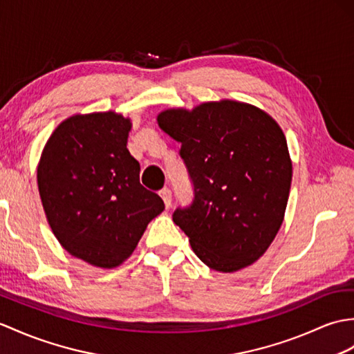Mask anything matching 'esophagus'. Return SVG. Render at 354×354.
<instances>
[{"mask_svg": "<svg viewBox=\"0 0 354 354\" xmlns=\"http://www.w3.org/2000/svg\"><path fill=\"white\" fill-rule=\"evenodd\" d=\"M160 196H161V199L164 201L166 208H169L170 203H171V192L169 190V188H162V190L160 192Z\"/></svg>", "mask_w": 354, "mask_h": 354, "instance_id": "obj_1", "label": "esophagus"}]
</instances>
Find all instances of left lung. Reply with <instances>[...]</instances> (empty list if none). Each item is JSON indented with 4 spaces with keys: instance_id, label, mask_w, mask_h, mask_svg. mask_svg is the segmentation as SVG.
Here are the masks:
<instances>
[{
    "instance_id": "left-lung-1",
    "label": "left lung",
    "mask_w": 354,
    "mask_h": 354,
    "mask_svg": "<svg viewBox=\"0 0 354 354\" xmlns=\"http://www.w3.org/2000/svg\"><path fill=\"white\" fill-rule=\"evenodd\" d=\"M157 122L180 143L194 185L193 203L174 212L193 252L220 273L252 266L273 243L288 203L292 162L282 128L232 100L167 109Z\"/></svg>"
}]
</instances>
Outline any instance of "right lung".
Returning a JSON list of instances; mask_svg holds the SVG:
<instances>
[{
	"label": "right lung",
	"mask_w": 354,
	"mask_h": 354,
	"mask_svg": "<svg viewBox=\"0 0 354 354\" xmlns=\"http://www.w3.org/2000/svg\"><path fill=\"white\" fill-rule=\"evenodd\" d=\"M131 127L116 111L73 114L39 160V194L53 234L93 267L125 262L164 209L161 197L140 184V164L127 147Z\"/></svg>",
	"instance_id": "right-lung-1"
}]
</instances>
